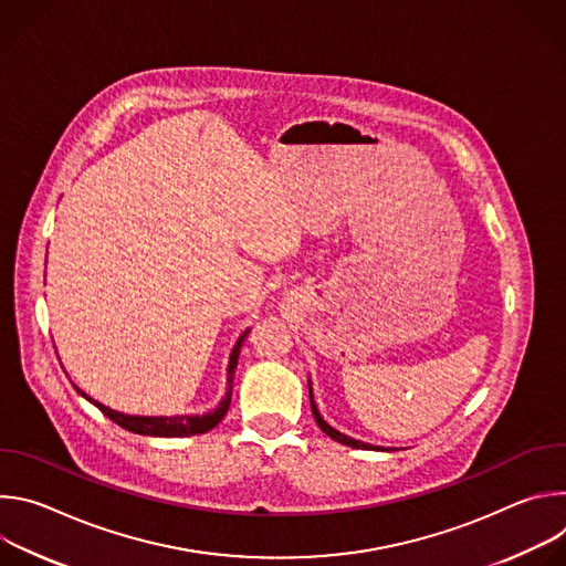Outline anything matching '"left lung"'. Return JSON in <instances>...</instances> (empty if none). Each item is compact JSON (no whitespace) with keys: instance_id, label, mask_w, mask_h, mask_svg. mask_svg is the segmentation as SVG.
Segmentation results:
<instances>
[{"instance_id":"1","label":"left lung","mask_w":566,"mask_h":566,"mask_svg":"<svg viewBox=\"0 0 566 566\" xmlns=\"http://www.w3.org/2000/svg\"><path fill=\"white\" fill-rule=\"evenodd\" d=\"M308 398H311V412H313V419H315V423L319 426V430L325 432L327 437H332L334 441H338V443H343V446H349V448H358V450H376V452H391V448H382V446H371V443H365V441H358V439H352V437H347V434H343L340 430H336V428H332L325 419H322V415H319V410H317V406H315V400H313V387H311V380H308Z\"/></svg>"}]
</instances>
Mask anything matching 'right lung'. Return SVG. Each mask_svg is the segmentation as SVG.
Instances as JSON below:
<instances>
[{
    "instance_id": "1",
    "label": "right lung",
    "mask_w": 566,
    "mask_h": 566,
    "mask_svg": "<svg viewBox=\"0 0 566 566\" xmlns=\"http://www.w3.org/2000/svg\"><path fill=\"white\" fill-rule=\"evenodd\" d=\"M251 329H247L244 334H241L230 352V358H228V389L223 394V398L219 400V406L212 410V412H206V415H181V417H136V415H123V412H116L107 406H103V402L94 400L92 396H87L83 389L75 387L77 394L87 398L90 402H94V406L105 415L109 417L116 426L125 428L127 432H134V434H143V437H192V434H206L210 432L214 426H219V421L226 417L228 408H230V398H232V376H234V369H237V360H239V349L241 345H244V340L249 338Z\"/></svg>"
}]
</instances>
